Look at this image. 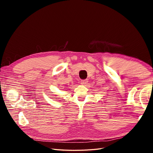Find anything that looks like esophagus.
I'll return each mask as SVG.
<instances>
[{"label":"esophagus","mask_w":153,"mask_h":153,"mask_svg":"<svg viewBox=\"0 0 153 153\" xmlns=\"http://www.w3.org/2000/svg\"><path fill=\"white\" fill-rule=\"evenodd\" d=\"M87 83H88V80H87V79L81 80V84H82V85H85L86 84H87Z\"/></svg>","instance_id":"1"}]
</instances>
